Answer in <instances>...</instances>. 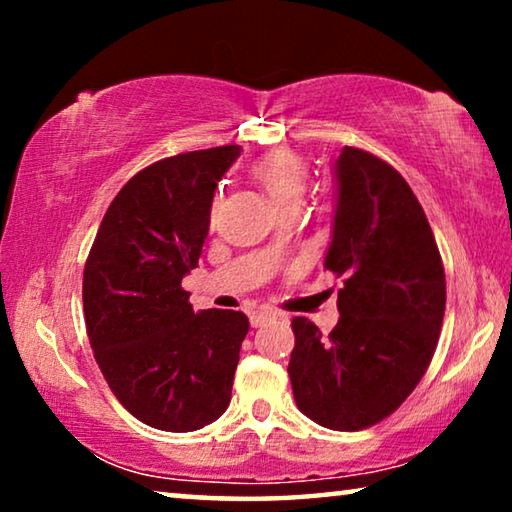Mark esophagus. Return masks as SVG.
Returning a JSON list of instances; mask_svg holds the SVG:
<instances>
[{"instance_id": "obj_1", "label": "esophagus", "mask_w": 512, "mask_h": 512, "mask_svg": "<svg viewBox=\"0 0 512 512\" xmlns=\"http://www.w3.org/2000/svg\"><path fill=\"white\" fill-rule=\"evenodd\" d=\"M268 318H275V311L273 309H257V311H253V314H250V325L257 327V325H262L264 320H268Z\"/></svg>"}]
</instances>
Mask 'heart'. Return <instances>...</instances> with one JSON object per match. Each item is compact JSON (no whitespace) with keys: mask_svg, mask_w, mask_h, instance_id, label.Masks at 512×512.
I'll list each match as a JSON object with an SVG mask.
<instances>
[{"mask_svg":"<svg viewBox=\"0 0 512 512\" xmlns=\"http://www.w3.org/2000/svg\"><path fill=\"white\" fill-rule=\"evenodd\" d=\"M250 176L264 189L266 196L280 210H284V207L300 203V198L307 189L309 169L296 153L275 151L259 158L253 164V169H250ZM212 210H216V201Z\"/></svg>","mask_w":512,"mask_h":512,"instance_id":"1","label":"heart"}]
</instances>
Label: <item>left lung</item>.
<instances>
[{"instance_id":"8db88e82","label":"left lung","mask_w":512,"mask_h":512,"mask_svg":"<svg viewBox=\"0 0 512 512\" xmlns=\"http://www.w3.org/2000/svg\"><path fill=\"white\" fill-rule=\"evenodd\" d=\"M325 268L343 277L339 323L323 336L291 320L289 377L320 427L359 431L388 418L420 384L445 316V268L413 189L377 155L345 146Z\"/></svg>"}]
</instances>
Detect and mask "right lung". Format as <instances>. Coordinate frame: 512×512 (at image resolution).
<instances>
[{"mask_svg": "<svg viewBox=\"0 0 512 512\" xmlns=\"http://www.w3.org/2000/svg\"><path fill=\"white\" fill-rule=\"evenodd\" d=\"M241 146L178 153L137 171L110 203L83 271V314L110 391L137 420L196 431L232 395L248 318L189 305L216 183Z\"/></svg>", "mask_w": 512, "mask_h": 512, "instance_id": "add662e5", "label": "right lung"}]
</instances>
